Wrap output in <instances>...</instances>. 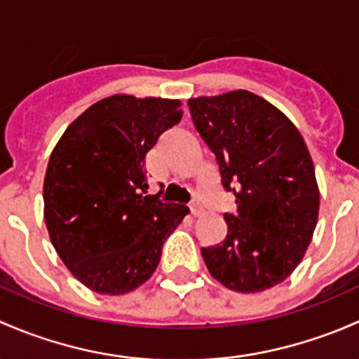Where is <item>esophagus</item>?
<instances>
[{"instance_id": "obj_1", "label": "esophagus", "mask_w": 359, "mask_h": 359, "mask_svg": "<svg viewBox=\"0 0 359 359\" xmlns=\"http://www.w3.org/2000/svg\"><path fill=\"white\" fill-rule=\"evenodd\" d=\"M190 210H191V214H194V216H198V214L202 212V205L198 204L197 201H194V202H191V204H190Z\"/></svg>"}]
</instances>
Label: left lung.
Segmentation results:
<instances>
[{
	"instance_id": "1",
	"label": "left lung",
	"mask_w": 359,
	"mask_h": 359,
	"mask_svg": "<svg viewBox=\"0 0 359 359\" xmlns=\"http://www.w3.org/2000/svg\"><path fill=\"white\" fill-rule=\"evenodd\" d=\"M191 119L233 194L223 243L202 249L210 275L254 294L282 283L313 238L320 191L301 133L275 105L250 91L188 100Z\"/></svg>"
}]
</instances>
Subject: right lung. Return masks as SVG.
<instances>
[{"label":"right lung","instance_id":"obj_1","mask_svg":"<svg viewBox=\"0 0 359 359\" xmlns=\"http://www.w3.org/2000/svg\"><path fill=\"white\" fill-rule=\"evenodd\" d=\"M180 100L114 95L65 129L44 176L55 250L88 289L121 295L154 275L162 245L188 212L147 195L145 155L183 116Z\"/></svg>","mask_w":359,"mask_h":359}]
</instances>
